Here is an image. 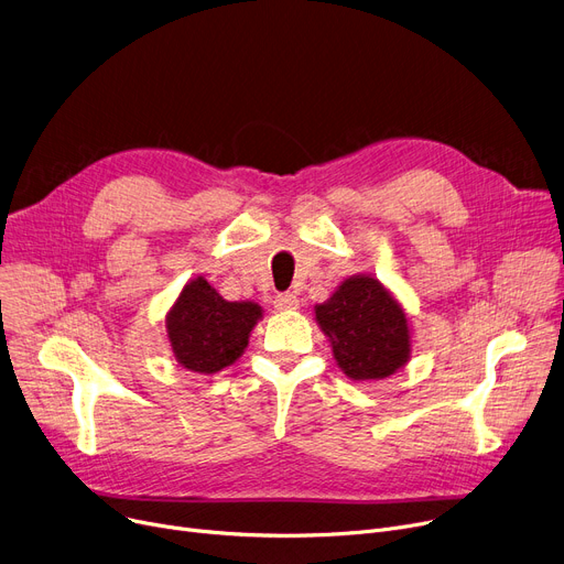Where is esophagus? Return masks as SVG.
Masks as SVG:
<instances>
[{
    "mask_svg": "<svg viewBox=\"0 0 564 564\" xmlns=\"http://www.w3.org/2000/svg\"><path fill=\"white\" fill-rule=\"evenodd\" d=\"M274 308L276 311H297L300 308V297L292 292H281L274 297Z\"/></svg>",
    "mask_w": 564,
    "mask_h": 564,
    "instance_id": "esophagus-1",
    "label": "esophagus"
}]
</instances>
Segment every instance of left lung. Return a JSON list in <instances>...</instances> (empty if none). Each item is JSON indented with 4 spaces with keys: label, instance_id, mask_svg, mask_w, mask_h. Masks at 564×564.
<instances>
[{
    "label": "left lung",
    "instance_id": "1",
    "mask_svg": "<svg viewBox=\"0 0 564 564\" xmlns=\"http://www.w3.org/2000/svg\"><path fill=\"white\" fill-rule=\"evenodd\" d=\"M315 319L332 340L338 368L354 381L391 377L409 361L406 315L372 276L345 279L327 302L315 306Z\"/></svg>",
    "mask_w": 564,
    "mask_h": 564
}]
</instances>
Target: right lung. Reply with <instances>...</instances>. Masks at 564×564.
<instances>
[{
	"label": "right lung",
	"instance_id": "right-lung-1",
	"mask_svg": "<svg viewBox=\"0 0 564 564\" xmlns=\"http://www.w3.org/2000/svg\"><path fill=\"white\" fill-rule=\"evenodd\" d=\"M262 317L253 302H226L203 276L189 281L166 315L175 361L192 372L213 375L242 357L249 334Z\"/></svg>",
	"mask_w": 564,
	"mask_h": 564
}]
</instances>
